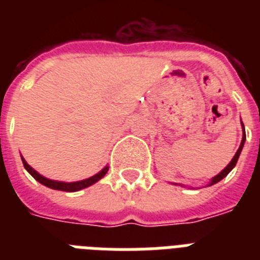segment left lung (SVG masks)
<instances>
[{
  "mask_svg": "<svg viewBox=\"0 0 260 260\" xmlns=\"http://www.w3.org/2000/svg\"><path fill=\"white\" fill-rule=\"evenodd\" d=\"M243 129H244V125H243ZM244 140H246V135H243V140H242V144H240V147H239L238 152H236V154H235L234 159H232V160H231V162H230V165H228V166H226L225 169H224V170L221 171V173L218 174V175H216V177H214L213 179H212V182H210V183H209V186L214 185V183H217V182H220V181H221L222 178H224V177H226V175H228V174L231 173V170H232V169H234V167L236 166V163H238V159H239V156H240V152H242V150H243V146H244Z\"/></svg>",
  "mask_w": 260,
  "mask_h": 260,
  "instance_id": "8db88e82",
  "label": "left lung"
}]
</instances>
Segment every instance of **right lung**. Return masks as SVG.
Instances as JSON below:
<instances>
[{"label":"right lung","mask_w":260,"mask_h":260,"mask_svg":"<svg viewBox=\"0 0 260 260\" xmlns=\"http://www.w3.org/2000/svg\"><path fill=\"white\" fill-rule=\"evenodd\" d=\"M22 159V163H24V167L26 169V171L32 175V177L36 179L38 182H40L42 185L47 186V187H51V189H55V190H62V191H78L81 189H85L87 186H91L93 183H95L97 181H100L102 177H105V174L108 173V167H105L104 170L100 171L98 174L93 175V177L87 178V179H83V181H79V182H71V183H66V182H58V181H51V179H47V178L42 177L40 174L36 173V171L32 169V167L28 165V163Z\"/></svg>","instance_id":"right-lung-1"}]
</instances>
